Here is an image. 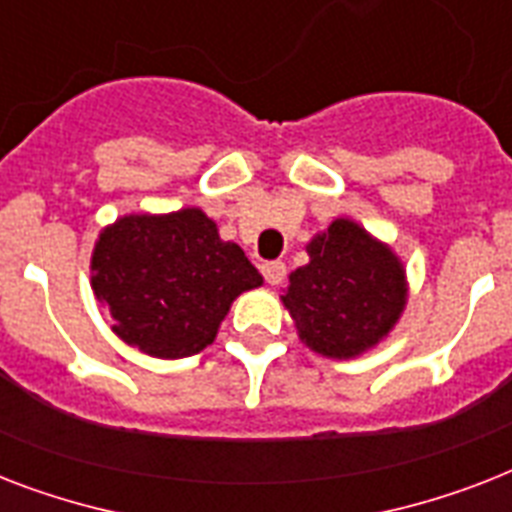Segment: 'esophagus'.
<instances>
[{"label": "esophagus", "instance_id": "obj_1", "mask_svg": "<svg viewBox=\"0 0 512 512\" xmlns=\"http://www.w3.org/2000/svg\"><path fill=\"white\" fill-rule=\"evenodd\" d=\"M263 276L271 287H279L281 281L287 279V265L281 263V260H271V263L263 265Z\"/></svg>", "mask_w": 512, "mask_h": 512}]
</instances>
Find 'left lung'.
Instances as JSON below:
<instances>
[{
  "mask_svg": "<svg viewBox=\"0 0 512 512\" xmlns=\"http://www.w3.org/2000/svg\"><path fill=\"white\" fill-rule=\"evenodd\" d=\"M308 263L289 273L281 303L305 348L348 361L377 348L409 303V279L396 249L350 217H335L308 241Z\"/></svg>",
  "mask_w": 512,
  "mask_h": 512,
  "instance_id": "left-lung-1",
  "label": "left lung"
}]
</instances>
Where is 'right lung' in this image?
Instances as JSON below:
<instances>
[{
    "label": "right lung",
    "instance_id": "add662e5",
    "mask_svg": "<svg viewBox=\"0 0 512 512\" xmlns=\"http://www.w3.org/2000/svg\"><path fill=\"white\" fill-rule=\"evenodd\" d=\"M90 287L130 348L185 358L212 345L233 300L263 287L244 249L199 207L130 212L100 231Z\"/></svg>",
    "mask_w": 512,
    "mask_h": 512
}]
</instances>
